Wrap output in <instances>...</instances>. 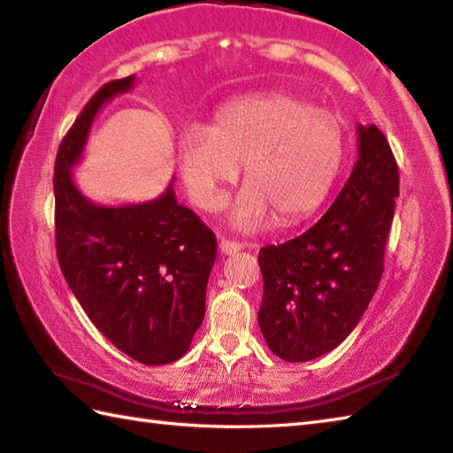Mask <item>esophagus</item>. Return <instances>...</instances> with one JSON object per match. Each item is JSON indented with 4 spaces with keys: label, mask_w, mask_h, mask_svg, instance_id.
Returning a JSON list of instances; mask_svg holds the SVG:
<instances>
[{
    "label": "esophagus",
    "mask_w": 453,
    "mask_h": 453,
    "mask_svg": "<svg viewBox=\"0 0 453 453\" xmlns=\"http://www.w3.org/2000/svg\"><path fill=\"white\" fill-rule=\"evenodd\" d=\"M245 245L243 243H239V242H229V239H221L219 242V249H221V253L224 255H234V253H239L242 251Z\"/></svg>",
    "instance_id": "34e87169"
}]
</instances>
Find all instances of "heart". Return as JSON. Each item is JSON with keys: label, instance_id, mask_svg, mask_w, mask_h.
I'll use <instances>...</instances> for the list:
<instances>
[{"label": "heart", "instance_id": "obj_1", "mask_svg": "<svg viewBox=\"0 0 453 453\" xmlns=\"http://www.w3.org/2000/svg\"><path fill=\"white\" fill-rule=\"evenodd\" d=\"M177 153L182 180L200 208H216L243 165L249 187L234 211L235 226H263L271 210L292 224L329 195L342 165L344 128L334 112L273 91L226 104L211 127L190 124Z\"/></svg>", "mask_w": 453, "mask_h": 453}]
</instances>
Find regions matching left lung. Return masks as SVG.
<instances>
[{
    "instance_id": "8db88e82",
    "label": "left lung",
    "mask_w": 453,
    "mask_h": 453,
    "mask_svg": "<svg viewBox=\"0 0 453 453\" xmlns=\"http://www.w3.org/2000/svg\"><path fill=\"white\" fill-rule=\"evenodd\" d=\"M397 196L388 138L375 124L358 127V161L326 214L300 237L258 251V326L278 358H319L358 325L381 280Z\"/></svg>"
}]
</instances>
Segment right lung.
<instances>
[{
	"instance_id": "add662e5",
	"label": "right lung",
	"mask_w": 453,
	"mask_h": 453,
	"mask_svg": "<svg viewBox=\"0 0 453 453\" xmlns=\"http://www.w3.org/2000/svg\"><path fill=\"white\" fill-rule=\"evenodd\" d=\"M136 78L104 83L65 134L54 163L56 255L91 323L130 358L148 365L179 360L204 319L216 235L173 190L156 200L101 206L73 185L91 124Z\"/></svg>"
}]
</instances>
